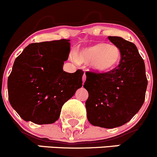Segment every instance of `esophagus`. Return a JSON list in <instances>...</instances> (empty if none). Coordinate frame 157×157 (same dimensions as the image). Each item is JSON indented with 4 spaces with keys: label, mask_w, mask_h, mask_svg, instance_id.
<instances>
[{
    "label": "esophagus",
    "mask_w": 157,
    "mask_h": 157,
    "mask_svg": "<svg viewBox=\"0 0 157 157\" xmlns=\"http://www.w3.org/2000/svg\"><path fill=\"white\" fill-rule=\"evenodd\" d=\"M86 74H85V73H84V74H83V77H82V80H83V82H84L85 80H86Z\"/></svg>",
    "instance_id": "1"
}]
</instances>
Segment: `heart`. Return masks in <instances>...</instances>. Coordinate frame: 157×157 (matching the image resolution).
<instances>
[{"label":"heart","instance_id":"heart-1","mask_svg":"<svg viewBox=\"0 0 157 157\" xmlns=\"http://www.w3.org/2000/svg\"><path fill=\"white\" fill-rule=\"evenodd\" d=\"M121 59V51L115 45L99 42L83 47L71 55L76 64H90L94 71L100 73L110 71Z\"/></svg>","mask_w":157,"mask_h":157}]
</instances>
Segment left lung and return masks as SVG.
I'll use <instances>...</instances> for the list:
<instances>
[{
	"instance_id": "obj_1",
	"label": "left lung",
	"mask_w": 157,
	"mask_h": 157,
	"mask_svg": "<svg viewBox=\"0 0 157 157\" xmlns=\"http://www.w3.org/2000/svg\"><path fill=\"white\" fill-rule=\"evenodd\" d=\"M121 51L118 67L107 73L86 72L83 87L87 119L91 124L114 128L128 122L143 105L147 86L145 64L134 43L109 36Z\"/></svg>"
}]
</instances>
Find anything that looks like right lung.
I'll use <instances>...</instances> for the list:
<instances>
[{"label":"right lung","mask_w":157,"mask_h":157,"mask_svg":"<svg viewBox=\"0 0 157 157\" xmlns=\"http://www.w3.org/2000/svg\"><path fill=\"white\" fill-rule=\"evenodd\" d=\"M69 39L32 43L16 58L7 80L11 106L26 121L52 124L63 105L82 86L83 71H63Z\"/></svg>","instance_id":"obj_1"}]
</instances>
